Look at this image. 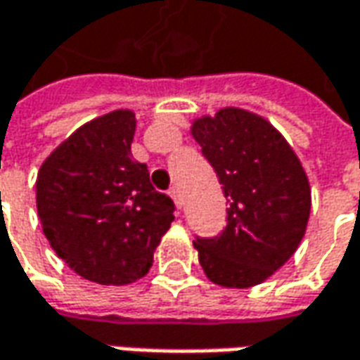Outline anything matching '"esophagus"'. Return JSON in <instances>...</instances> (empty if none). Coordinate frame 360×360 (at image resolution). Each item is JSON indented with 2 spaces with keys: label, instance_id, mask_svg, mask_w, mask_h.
I'll return each instance as SVG.
<instances>
[{
  "label": "esophagus",
  "instance_id": "obj_1",
  "mask_svg": "<svg viewBox=\"0 0 360 360\" xmlns=\"http://www.w3.org/2000/svg\"><path fill=\"white\" fill-rule=\"evenodd\" d=\"M170 196H172V200L174 204H176V208H182V198H180V190L176 186L170 188V192H168Z\"/></svg>",
  "mask_w": 360,
  "mask_h": 360
}]
</instances>
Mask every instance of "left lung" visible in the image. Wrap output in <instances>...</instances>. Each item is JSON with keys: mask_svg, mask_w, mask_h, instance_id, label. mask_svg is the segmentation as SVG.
Masks as SVG:
<instances>
[{"mask_svg": "<svg viewBox=\"0 0 360 360\" xmlns=\"http://www.w3.org/2000/svg\"><path fill=\"white\" fill-rule=\"evenodd\" d=\"M202 156L222 184L226 229L196 236L206 276L229 288L266 281L295 255L311 214V186L295 150L264 118L224 108L192 124Z\"/></svg>", "mask_w": 360, "mask_h": 360, "instance_id": "8db88e82", "label": "left lung"}]
</instances>
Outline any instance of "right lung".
Instances as JSON below:
<instances>
[{
	"mask_svg": "<svg viewBox=\"0 0 360 360\" xmlns=\"http://www.w3.org/2000/svg\"><path fill=\"white\" fill-rule=\"evenodd\" d=\"M136 116L116 110L77 128L41 164L37 214L56 255L86 281L136 283L174 220V202L131 158Z\"/></svg>",
	"mask_w": 360,
	"mask_h": 360,
	"instance_id": "obj_1",
	"label": "right lung"
}]
</instances>
